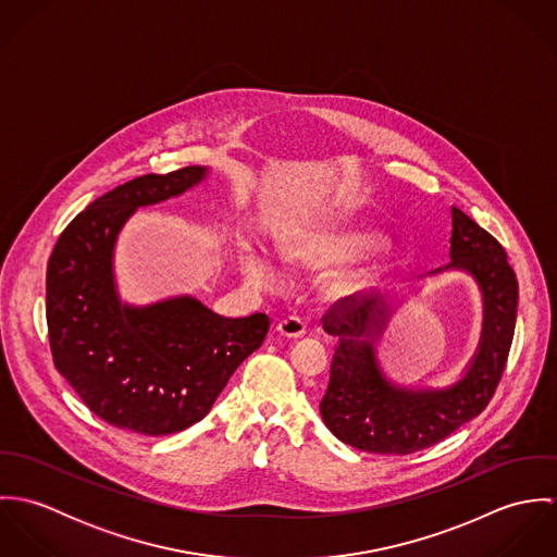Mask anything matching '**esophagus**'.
Returning <instances> with one entry per match:
<instances>
[{
	"mask_svg": "<svg viewBox=\"0 0 557 557\" xmlns=\"http://www.w3.org/2000/svg\"><path fill=\"white\" fill-rule=\"evenodd\" d=\"M276 332L287 338H300L307 332V323L300 318H285L276 323Z\"/></svg>",
	"mask_w": 557,
	"mask_h": 557,
	"instance_id": "1",
	"label": "esophagus"
}]
</instances>
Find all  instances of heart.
<instances>
[{"label":"heart","instance_id":"1","mask_svg":"<svg viewBox=\"0 0 557 557\" xmlns=\"http://www.w3.org/2000/svg\"><path fill=\"white\" fill-rule=\"evenodd\" d=\"M382 244V238L373 230L364 227H318L305 230L283 244V255L289 263L302 268H325L332 263L356 259ZM244 272L250 281L259 285H274L278 281V272L274 265L257 255L248 252L244 257ZM356 287L354 276H334L327 283L330 294H347Z\"/></svg>","mask_w":557,"mask_h":557}]
</instances>
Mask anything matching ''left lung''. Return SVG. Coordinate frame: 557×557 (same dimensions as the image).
I'll use <instances>...</instances> for the list:
<instances>
[{
  "mask_svg": "<svg viewBox=\"0 0 557 557\" xmlns=\"http://www.w3.org/2000/svg\"><path fill=\"white\" fill-rule=\"evenodd\" d=\"M450 259L429 274L463 270L474 276L482 332L466 375L446 388H403L384 375L375 354L393 313L384 296L343 298L321 318L338 345L319 411L343 444L373 455H411L476 418L495 395L515 334L517 276L502 244L459 208H453Z\"/></svg>",
  "mask_w": 557,
  "mask_h": 557,
  "instance_id": "1",
  "label": "left lung"
}]
</instances>
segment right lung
Here are the masks:
<instances>
[{"instance_id": "1", "label": "right lung", "mask_w": 557, "mask_h": 557, "mask_svg": "<svg viewBox=\"0 0 557 557\" xmlns=\"http://www.w3.org/2000/svg\"><path fill=\"white\" fill-rule=\"evenodd\" d=\"M208 166L135 177L89 203L47 265V325L55 369L104 422L169 435L199 422L239 364L261 347L270 319L221 318L190 296L122 305L113 248L137 208L197 186Z\"/></svg>"}]
</instances>
